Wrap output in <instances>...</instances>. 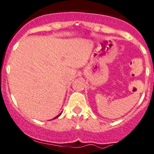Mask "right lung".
<instances>
[{
	"instance_id": "obj_1",
	"label": "right lung",
	"mask_w": 154,
	"mask_h": 154,
	"mask_svg": "<svg viewBox=\"0 0 154 154\" xmlns=\"http://www.w3.org/2000/svg\"><path fill=\"white\" fill-rule=\"evenodd\" d=\"M61 113H60V114H59V115H58V116H56V117H55V118H54V119H56V118H57V117H59V116H61Z\"/></svg>"
}]
</instances>
